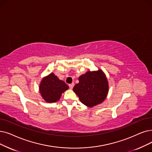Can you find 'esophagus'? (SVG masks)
Here are the masks:
<instances>
[{
  "instance_id": "obj_1",
  "label": "esophagus",
  "mask_w": 152,
  "mask_h": 152,
  "mask_svg": "<svg viewBox=\"0 0 152 152\" xmlns=\"http://www.w3.org/2000/svg\"><path fill=\"white\" fill-rule=\"evenodd\" d=\"M74 86H75V84H74V83H71V84H69V88H70L71 89H72V88H73V87H74Z\"/></svg>"
}]
</instances>
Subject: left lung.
<instances>
[{
    "label": "left lung",
    "mask_w": 152,
    "mask_h": 152,
    "mask_svg": "<svg viewBox=\"0 0 152 152\" xmlns=\"http://www.w3.org/2000/svg\"><path fill=\"white\" fill-rule=\"evenodd\" d=\"M80 101L92 107L102 103L109 91L107 79L101 69L88 71L79 77V83L73 88Z\"/></svg>",
    "instance_id": "left-lung-1"
}]
</instances>
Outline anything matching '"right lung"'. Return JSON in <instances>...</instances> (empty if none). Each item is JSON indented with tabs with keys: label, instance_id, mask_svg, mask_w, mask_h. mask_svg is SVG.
Masks as SVG:
<instances>
[{
	"label": "right lung",
	"instance_id": "obj_1",
	"mask_svg": "<svg viewBox=\"0 0 152 152\" xmlns=\"http://www.w3.org/2000/svg\"><path fill=\"white\" fill-rule=\"evenodd\" d=\"M69 88L63 81L51 72L44 77L39 86V93L43 99L47 102H55L60 99L63 92Z\"/></svg>",
	"mask_w": 152,
	"mask_h": 152
}]
</instances>
